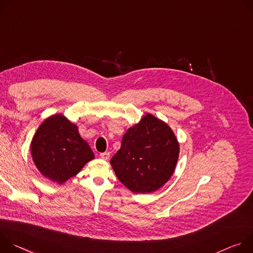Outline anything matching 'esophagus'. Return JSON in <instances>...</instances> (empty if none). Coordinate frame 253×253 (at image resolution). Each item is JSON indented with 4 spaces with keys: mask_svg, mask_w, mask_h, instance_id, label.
<instances>
[{
    "mask_svg": "<svg viewBox=\"0 0 253 253\" xmlns=\"http://www.w3.org/2000/svg\"><path fill=\"white\" fill-rule=\"evenodd\" d=\"M109 156H110V153H108V152H104V153H101V154L99 155V157H100L101 159H103V160L109 159Z\"/></svg>",
    "mask_w": 253,
    "mask_h": 253,
    "instance_id": "obj_1",
    "label": "esophagus"
}]
</instances>
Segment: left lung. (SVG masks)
<instances>
[{"instance_id":"1","label":"left lung","mask_w":253,"mask_h":253,"mask_svg":"<svg viewBox=\"0 0 253 253\" xmlns=\"http://www.w3.org/2000/svg\"><path fill=\"white\" fill-rule=\"evenodd\" d=\"M179 150L170 126L147 115L125 133L110 164L119 180L131 192L152 193L173 175Z\"/></svg>"}]
</instances>
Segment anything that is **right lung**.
Instances as JSON below:
<instances>
[{"mask_svg": "<svg viewBox=\"0 0 253 253\" xmlns=\"http://www.w3.org/2000/svg\"><path fill=\"white\" fill-rule=\"evenodd\" d=\"M31 154L40 173L58 184L75 176L94 158L77 126L61 115L48 118L38 127L31 143Z\"/></svg>", "mask_w": 253, "mask_h": 253, "instance_id": "add662e5", "label": "right lung"}]
</instances>
